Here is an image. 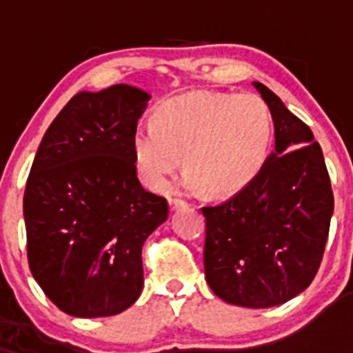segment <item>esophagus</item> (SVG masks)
I'll use <instances>...</instances> for the list:
<instances>
[{
  "instance_id": "obj_1",
  "label": "esophagus",
  "mask_w": 353,
  "mask_h": 353,
  "mask_svg": "<svg viewBox=\"0 0 353 353\" xmlns=\"http://www.w3.org/2000/svg\"><path fill=\"white\" fill-rule=\"evenodd\" d=\"M169 204H171V209L172 210H177V209H181V208H185V205H188V202L182 201V199H176V197H174V199L169 201Z\"/></svg>"
}]
</instances>
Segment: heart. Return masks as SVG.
Returning a JSON list of instances; mask_svg holds the SVG:
<instances>
[{"label":"heart","mask_w":353,"mask_h":353,"mask_svg":"<svg viewBox=\"0 0 353 353\" xmlns=\"http://www.w3.org/2000/svg\"><path fill=\"white\" fill-rule=\"evenodd\" d=\"M275 117L255 92L192 91L164 101L156 121L137 125L134 163L148 188H164L171 174L189 165L177 185L216 194L237 192L264 169L272 151Z\"/></svg>","instance_id":"1"}]
</instances>
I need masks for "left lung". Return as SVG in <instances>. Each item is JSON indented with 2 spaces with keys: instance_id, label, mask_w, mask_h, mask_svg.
Returning <instances> with one entry per match:
<instances>
[{
  "instance_id": "8db88e82",
  "label": "left lung",
  "mask_w": 353,
  "mask_h": 353,
  "mask_svg": "<svg viewBox=\"0 0 353 353\" xmlns=\"http://www.w3.org/2000/svg\"><path fill=\"white\" fill-rule=\"evenodd\" d=\"M254 86L274 112L275 151L236 196L202 208L204 269L224 302L267 309L303 292L319 272L334 194L309 125L264 84Z\"/></svg>"
}]
</instances>
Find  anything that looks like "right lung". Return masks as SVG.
<instances>
[{"label":"right lung","instance_id":"obj_1","mask_svg":"<svg viewBox=\"0 0 353 353\" xmlns=\"http://www.w3.org/2000/svg\"><path fill=\"white\" fill-rule=\"evenodd\" d=\"M149 98L129 84L78 92L31 165L28 262L46 297L72 317L121 314L143 290V245L169 214L136 172L132 137Z\"/></svg>","mask_w":353,"mask_h":353}]
</instances>
